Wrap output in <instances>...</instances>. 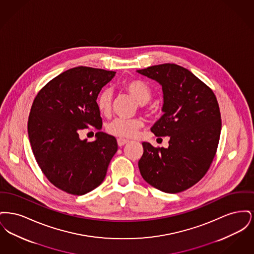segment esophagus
I'll return each mask as SVG.
<instances>
[{
  "mask_svg": "<svg viewBox=\"0 0 254 254\" xmlns=\"http://www.w3.org/2000/svg\"><path fill=\"white\" fill-rule=\"evenodd\" d=\"M127 142H128L127 140H126V139H121V138H119V139L117 140V143H118V145H119V146H123V145H126Z\"/></svg>",
  "mask_w": 254,
  "mask_h": 254,
  "instance_id": "1",
  "label": "esophagus"
}]
</instances>
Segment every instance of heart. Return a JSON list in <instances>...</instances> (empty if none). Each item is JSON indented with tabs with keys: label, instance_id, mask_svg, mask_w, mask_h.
Returning a JSON list of instances; mask_svg holds the SVG:
<instances>
[{
	"label": "heart",
	"instance_id": "obj_1",
	"mask_svg": "<svg viewBox=\"0 0 254 254\" xmlns=\"http://www.w3.org/2000/svg\"><path fill=\"white\" fill-rule=\"evenodd\" d=\"M125 90L132 96L138 104L145 105L151 99V90L145 82L140 80H131L124 84ZM113 94L109 88L103 89L97 97L98 109L103 114H109L112 107ZM143 123L140 120H127L118 118L111 122L108 127V130L111 134L119 137L130 138L138 131Z\"/></svg>",
	"mask_w": 254,
	"mask_h": 254
}]
</instances>
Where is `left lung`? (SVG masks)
<instances>
[{
  "mask_svg": "<svg viewBox=\"0 0 254 254\" xmlns=\"http://www.w3.org/2000/svg\"><path fill=\"white\" fill-rule=\"evenodd\" d=\"M137 72L162 85L164 114L151 131L169 137L167 148L143 143L141 175L161 191L181 192L204 177L215 156L222 127L216 97L193 73L175 64Z\"/></svg>",
  "mask_w": 254,
  "mask_h": 254,
  "instance_id": "obj_1",
  "label": "left lung"
}]
</instances>
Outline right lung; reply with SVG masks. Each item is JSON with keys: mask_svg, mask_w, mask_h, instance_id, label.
Here are the masks:
<instances>
[{"mask_svg": "<svg viewBox=\"0 0 254 254\" xmlns=\"http://www.w3.org/2000/svg\"><path fill=\"white\" fill-rule=\"evenodd\" d=\"M115 73L73 67L45 85L32 104L27 130L33 154L49 181L67 193L84 195L100 186L118 149L107 133L98 131L93 142L79 136L89 127L102 128L97 97Z\"/></svg>", "mask_w": 254, "mask_h": 254, "instance_id": "1", "label": "right lung"}]
</instances>
